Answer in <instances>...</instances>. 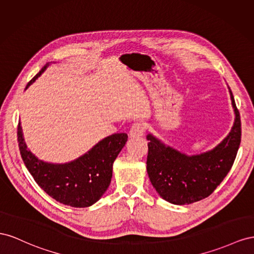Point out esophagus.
Listing matches in <instances>:
<instances>
[{"label":"esophagus","instance_id":"esophagus-1","mask_svg":"<svg viewBox=\"0 0 254 254\" xmlns=\"http://www.w3.org/2000/svg\"><path fill=\"white\" fill-rule=\"evenodd\" d=\"M146 123L143 121H136L134 125L132 126L131 129H129V135L132 137L135 136H142L146 132Z\"/></svg>","mask_w":254,"mask_h":254}]
</instances>
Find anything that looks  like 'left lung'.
<instances>
[{"label": "left lung", "mask_w": 254, "mask_h": 254, "mask_svg": "<svg viewBox=\"0 0 254 254\" xmlns=\"http://www.w3.org/2000/svg\"><path fill=\"white\" fill-rule=\"evenodd\" d=\"M229 90L235 122L229 135L212 151L187 156L148 135V175L159 195L170 203L190 204L208 197L233 166L241 144L242 122Z\"/></svg>", "instance_id": "1"}]
</instances>
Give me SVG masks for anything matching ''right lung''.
Returning <instances> with one entry per match:
<instances>
[{"label": "right lung", "instance_id": "add662e5", "mask_svg": "<svg viewBox=\"0 0 254 254\" xmlns=\"http://www.w3.org/2000/svg\"><path fill=\"white\" fill-rule=\"evenodd\" d=\"M47 67L48 64L28 82L26 88ZM17 136L21 157L35 182L50 197L72 207L90 206L102 197L111 184L113 163L127 140L126 133L111 135L75 161L55 165L39 161L26 149L20 123Z\"/></svg>", "mask_w": 254, "mask_h": 254}]
</instances>
